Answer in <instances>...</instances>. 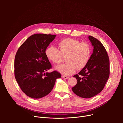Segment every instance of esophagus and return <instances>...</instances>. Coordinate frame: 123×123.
<instances>
[{
	"instance_id": "obj_1",
	"label": "esophagus",
	"mask_w": 123,
	"mask_h": 123,
	"mask_svg": "<svg viewBox=\"0 0 123 123\" xmlns=\"http://www.w3.org/2000/svg\"><path fill=\"white\" fill-rule=\"evenodd\" d=\"M62 78H64V79H68V78H69V77L66 76H64V75H62Z\"/></svg>"
}]
</instances>
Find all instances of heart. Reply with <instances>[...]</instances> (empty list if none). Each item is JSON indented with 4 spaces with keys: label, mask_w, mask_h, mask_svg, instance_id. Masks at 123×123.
Listing matches in <instances>:
<instances>
[{
    "label": "heart",
    "mask_w": 123,
    "mask_h": 123,
    "mask_svg": "<svg viewBox=\"0 0 123 123\" xmlns=\"http://www.w3.org/2000/svg\"><path fill=\"white\" fill-rule=\"evenodd\" d=\"M58 46L59 50L54 46L48 47L46 55L49 60L55 64H59L63 57H66L67 62L56 67L62 74L70 75L76 69H82L87 65L91 56V48L88 43L67 38L58 42Z\"/></svg>",
    "instance_id": "obj_1"
}]
</instances>
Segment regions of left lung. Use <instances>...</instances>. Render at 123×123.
Here are the masks:
<instances>
[{
	"instance_id": "left-lung-1",
	"label": "left lung",
	"mask_w": 123,
	"mask_h": 123,
	"mask_svg": "<svg viewBox=\"0 0 123 123\" xmlns=\"http://www.w3.org/2000/svg\"><path fill=\"white\" fill-rule=\"evenodd\" d=\"M94 46L93 53L87 65L73 76L77 84L72 88L73 92L80 97L89 98L101 92L110 75V61L103 45L94 37L89 36Z\"/></svg>"
}]
</instances>
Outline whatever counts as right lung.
<instances>
[{
  "label": "right lung",
  "instance_id": "add662e5",
  "mask_svg": "<svg viewBox=\"0 0 123 123\" xmlns=\"http://www.w3.org/2000/svg\"><path fill=\"white\" fill-rule=\"evenodd\" d=\"M56 35L35 34L19 47L15 56L14 75L22 91L29 97L39 99L53 89L56 80L61 78L57 71L46 72L52 65L45 51Z\"/></svg>",
  "mask_w": 123,
  "mask_h": 123
}]
</instances>
